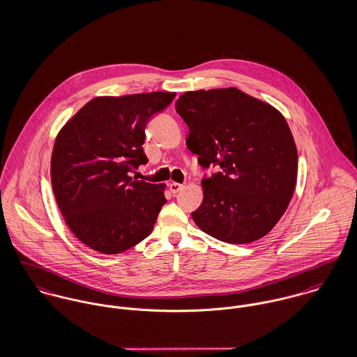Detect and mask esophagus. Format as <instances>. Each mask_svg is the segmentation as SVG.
Listing matches in <instances>:
<instances>
[{"label": "esophagus", "instance_id": "1", "mask_svg": "<svg viewBox=\"0 0 357 357\" xmlns=\"http://www.w3.org/2000/svg\"><path fill=\"white\" fill-rule=\"evenodd\" d=\"M183 188H184V185L180 184V183H170V184H169V190H170V192H172L173 195L177 194V192H180Z\"/></svg>", "mask_w": 357, "mask_h": 357}]
</instances>
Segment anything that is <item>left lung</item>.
Returning <instances> with one entry per match:
<instances>
[{"label":"left lung","mask_w":357,"mask_h":357,"mask_svg":"<svg viewBox=\"0 0 357 357\" xmlns=\"http://www.w3.org/2000/svg\"><path fill=\"white\" fill-rule=\"evenodd\" d=\"M176 111L190 129L187 147L204 169V202L192 211L207 235L243 245L265 236L294 194L297 147L284 116L236 88L185 92Z\"/></svg>","instance_id":"obj_1"}]
</instances>
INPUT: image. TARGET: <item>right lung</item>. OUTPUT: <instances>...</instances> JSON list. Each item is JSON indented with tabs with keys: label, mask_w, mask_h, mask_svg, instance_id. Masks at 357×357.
<instances>
[{
	"label": "right lung",
	"mask_w": 357,
	"mask_h": 357,
	"mask_svg": "<svg viewBox=\"0 0 357 357\" xmlns=\"http://www.w3.org/2000/svg\"><path fill=\"white\" fill-rule=\"evenodd\" d=\"M176 93L153 92L86 102L59 132L51 160L53 194L71 232L102 255L122 253L153 232L165 185L130 177L149 162L151 116Z\"/></svg>",
	"instance_id": "1"
}]
</instances>
